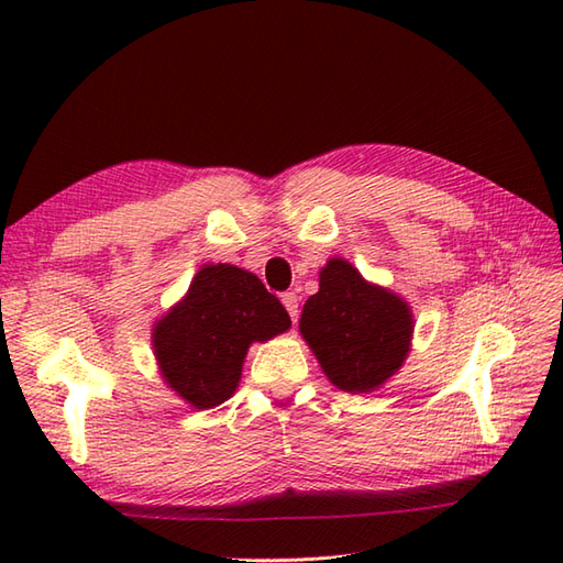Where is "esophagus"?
<instances>
[{
    "label": "esophagus",
    "instance_id": "1",
    "mask_svg": "<svg viewBox=\"0 0 563 563\" xmlns=\"http://www.w3.org/2000/svg\"><path fill=\"white\" fill-rule=\"evenodd\" d=\"M280 300H283V305H285V309H288V314H290V319H292V324L297 321V295L295 292H283L280 295Z\"/></svg>",
    "mask_w": 563,
    "mask_h": 563
}]
</instances>
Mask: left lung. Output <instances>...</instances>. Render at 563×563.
Listing matches in <instances>:
<instances>
[{"label": "left lung", "instance_id": "8db88e82", "mask_svg": "<svg viewBox=\"0 0 563 563\" xmlns=\"http://www.w3.org/2000/svg\"><path fill=\"white\" fill-rule=\"evenodd\" d=\"M300 331L333 385L365 394L401 367L413 321L397 295L365 283L349 261L331 258L319 273V292L305 302Z\"/></svg>", "mask_w": 563, "mask_h": 563}]
</instances>
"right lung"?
<instances>
[{"label": "right lung", "mask_w": 563, "mask_h": 563, "mask_svg": "<svg viewBox=\"0 0 563 563\" xmlns=\"http://www.w3.org/2000/svg\"><path fill=\"white\" fill-rule=\"evenodd\" d=\"M288 327L290 314L254 273L218 263L198 271L186 300L154 329V353L178 397L212 409L236 389L249 345Z\"/></svg>", "instance_id": "right-lung-1"}]
</instances>
